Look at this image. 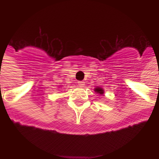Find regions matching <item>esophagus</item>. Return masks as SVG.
<instances>
[{
    "instance_id": "1",
    "label": "esophagus",
    "mask_w": 159,
    "mask_h": 159,
    "mask_svg": "<svg viewBox=\"0 0 159 159\" xmlns=\"http://www.w3.org/2000/svg\"><path fill=\"white\" fill-rule=\"evenodd\" d=\"M84 85H85V83H84V81H79V82H78V86L79 87L83 88V87H84Z\"/></svg>"
}]
</instances>
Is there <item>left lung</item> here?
<instances>
[{
	"label": "left lung",
	"instance_id": "1",
	"mask_svg": "<svg viewBox=\"0 0 159 159\" xmlns=\"http://www.w3.org/2000/svg\"><path fill=\"white\" fill-rule=\"evenodd\" d=\"M94 91H95V92H96L97 94H99V95H102L104 94V90H103V88H99V87H97V88H95V89H94Z\"/></svg>",
	"mask_w": 159,
	"mask_h": 159
}]
</instances>
